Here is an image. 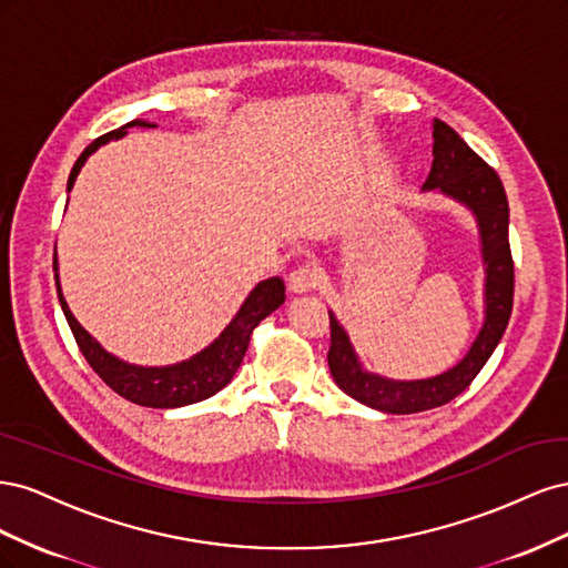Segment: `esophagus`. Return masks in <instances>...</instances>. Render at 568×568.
<instances>
[{
    "label": "esophagus",
    "mask_w": 568,
    "mask_h": 568,
    "mask_svg": "<svg viewBox=\"0 0 568 568\" xmlns=\"http://www.w3.org/2000/svg\"><path fill=\"white\" fill-rule=\"evenodd\" d=\"M322 282V272L315 263H303L288 274V286L294 294H305V291L317 288Z\"/></svg>",
    "instance_id": "obj_1"
}]
</instances>
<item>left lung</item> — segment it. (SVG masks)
<instances>
[{
  "mask_svg": "<svg viewBox=\"0 0 568 568\" xmlns=\"http://www.w3.org/2000/svg\"><path fill=\"white\" fill-rule=\"evenodd\" d=\"M426 189H440L474 211L486 263V324L457 367L424 382H388L363 372L346 332L329 313V369L343 393L388 415H415L450 403L469 388L500 343L514 303V261L509 248V203L503 180L462 136L434 118V165Z\"/></svg>",
  "mask_w": 568,
  "mask_h": 568,
  "instance_id": "1",
  "label": "left lung"
}]
</instances>
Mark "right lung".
Here are the masks:
<instances>
[{
	"label": "right lung",
	"mask_w": 568,
	"mask_h": 568,
	"mask_svg": "<svg viewBox=\"0 0 568 568\" xmlns=\"http://www.w3.org/2000/svg\"><path fill=\"white\" fill-rule=\"evenodd\" d=\"M132 125L153 128L149 123H142V120H132V123L123 128L97 136V140L84 149L80 153V159L75 161L71 178H68V189H73L80 168L84 165V161H88L92 151L113 140V136H123L125 130ZM54 270H57V257H54ZM54 277H57V294L63 307V315L68 320V326H71L80 353L84 355V359H88L90 367L99 374V379L104 382L111 390H115L120 398H125L134 405L156 407V409L192 405V403L211 398V395H215L220 388H225L232 382L239 365H242L255 326L261 324V320H265L272 311H277L286 298V286L280 277L265 280L251 291V296L242 305V311H239L236 317L230 322L227 329L222 332L220 338H215V343H211L203 353L173 367H134L128 363H120L118 357L109 355L88 332L82 329L80 322L73 317L71 307H68V303L63 301L59 274H54Z\"/></svg>",
	"instance_id": "right-lung-1"
}]
</instances>
